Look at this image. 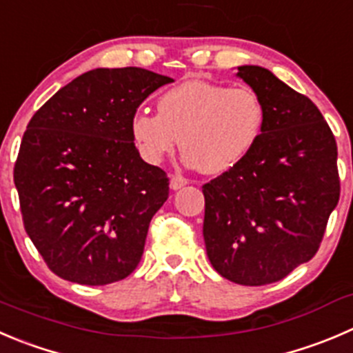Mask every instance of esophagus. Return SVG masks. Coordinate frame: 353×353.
Listing matches in <instances>:
<instances>
[{"label":"esophagus","mask_w":353,"mask_h":353,"mask_svg":"<svg viewBox=\"0 0 353 353\" xmlns=\"http://www.w3.org/2000/svg\"><path fill=\"white\" fill-rule=\"evenodd\" d=\"M186 184H188L186 177H183V176H172V177H170V190L177 191V190H181V188L186 186Z\"/></svg>","instance_id":"34e87169"}]
</instances>
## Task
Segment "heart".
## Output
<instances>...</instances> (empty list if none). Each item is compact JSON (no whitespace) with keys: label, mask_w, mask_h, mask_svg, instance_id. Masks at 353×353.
<instances>
[{"label":"heart","mask_w":353,"mask_h":353,"mask_svg":"<svg viewBox=\"0 0 353 353\" xmlns=\"http://www.w3.org/2000/svg\"><path fill=\"white\" fill-rule=\"evenodd\" d=\"M159 114L136 112L131 132L143 159L160 163L181 145L188 165L222 174L253 150L263 128V105L250 88L186 81L159 98Z\"/></svg>","instance_id":"obj_1"}]
</instances>
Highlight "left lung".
I'll return each instance as SVG.
<instances>
[{"mask_svg": "<svg viewBox=\"0 0 353 353\" xmlns=\"http://www.w3.org/2000/svg\"><path fill=\"white\" fill-rule=\"evenodd\" d=\"M259 94L263 128L236 167L203 184V238L222 278L281 281L319 250L340 200L338 148L319 108L256 65L238 67Z\"/></svg>", "mask_w": 353, "mask_h": 353, "instance_id": "8db88e82", "label": "left lung"}]
</instances>
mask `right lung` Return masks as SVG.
I'll list each match as a JSON object with an SVG mask.
<instances>
[{"label":"right lung","instance_id":"right-lung-1","mask_svg":"<svg viewBox=\"0 0 353 353\" xmlns=\"http://www.w3.org/2000/svg\"><path fill=\"white\" fill-rule=\"evenodd\" d=\"M169 82L139 67L94 68L27 124L13 169L23 228L61 279L103 286L138 268L169 177L139 157L131 121Z\"/></svg>","mask_w":353,"mask_h":353}]
</instances>
